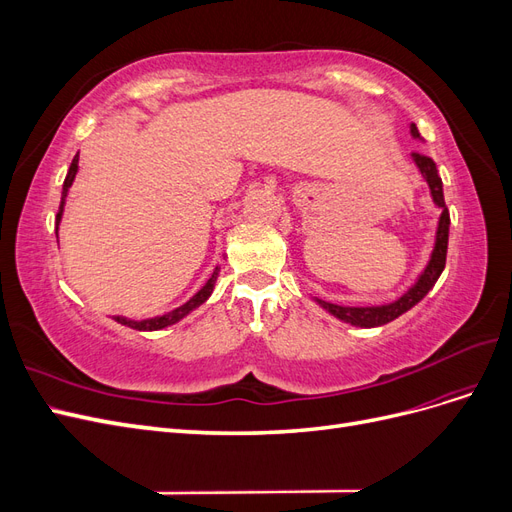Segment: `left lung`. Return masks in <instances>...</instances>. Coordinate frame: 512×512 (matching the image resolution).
Returning a JSON list of instances; mask_svg holds the SVG:
<instances>
[{"instance_id": "1", "label": "left lung", "mask_w": 512, "mask_h": 512, "mask_svg": "<svg viewBox=\"0 0 512 512\" xmlns=\"http://www.w3.org/2000/svg\"><path fill=\"white\" fill-rule=\"evenodd\" d=\"M410 134L414 138H421V134H418L414 123H410ZM412 162L416 164L418 170H421L423 179L427 181L433 203H436L442 209V215H440V220H438V230H436V243H433V252L429 256L427 267L421 273H418L416 282L393 303L369 305V307H346V305H337V303H329V301H322V299H314L322 309H327L331 316L352 324V327H361V329L382 327V324L399 318L401 314H406L408 309H412L418 301L425 299V294L433 288V284L438 282V277L444 271L446 250H448V226H451V215H448V209H446V203H444L442 179L438 175L436 162H433L431 158L421 156V153H412Z\"/></svg>"}]
</instances>
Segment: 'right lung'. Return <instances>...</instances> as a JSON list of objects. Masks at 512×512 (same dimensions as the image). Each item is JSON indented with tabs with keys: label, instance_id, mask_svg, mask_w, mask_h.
<instances>
[{
	"label": "right lung",
	"instance_id": "1",
	"mask_svg": "<svg viewBox=\"0 0 512 512\" xmlns=\"http://www.w3.org/2000/svg\"><path fill=\"white\" fill-rule=\"evenodd\" d=\"M76 173H79V153H76L72 164H70V168H68V175H66V181H64V190H61V205H59L57 220H55L57 226H59V222H61V215H64L66 196H68V190H70V185H72ZM218 273H220V267H215V271L211 273L207 284H205L203 288H200L188 303H183L181 307L173 309V312L156 316V318H147V320H130V318H123V316H115V320H117L119 324H126V327H130V329H136V331H160V329H164V327H170V324L179 322L181 318H185L190 312H194L196 307H200V305H203V303L211 297V292H213V288H215V280H218Z\"/></svg>",
	"mask_w": 512,
	"mask_h": 512
}]
</instances>
